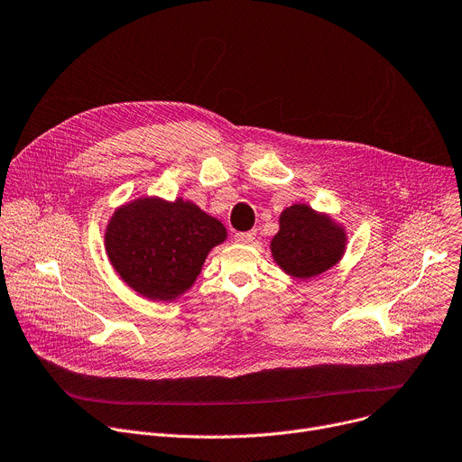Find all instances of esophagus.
Returning <instances> with one entry per match:
<instances>
[{
    "mask_svg": "<svg viewBox=\"0 0 462 462\" xmlns=\"http://www.w3.org/2000/svg\"><path fill=\"white\" fill-rule=\"evenodd\" d=\"M234 239L241 245H246V243H253L256 239V230H250V232H237L234 236Z\"/></svg>",
    "mask_w": 462,
    "mask_h": 462,
    "instance_id": "esophagus-1",
    "label": "esophagus"
}]
</instances>
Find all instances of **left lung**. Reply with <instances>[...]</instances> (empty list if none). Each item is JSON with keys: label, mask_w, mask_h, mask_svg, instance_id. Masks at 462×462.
Masks as SVG:
<instances>
[{"label": "left lung", "mask_w": 462, "mask_h": 462, "mask_svg": "<svg viewBox=\"0 0 462 462\" xmlns=\"http://www.w3.org/2000/svg\"><path fill=\"white\" fill-rule=\"evenodd\" d=\"M345 228L308 204H292L280 216L271 241L274 262L292 278L308 280L331 269L345 254Z\"/></svg>", "instance_id": "8db88e82"}]
</instances>
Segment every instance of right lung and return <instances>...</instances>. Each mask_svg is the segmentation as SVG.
I'll list each match as a JSON object with an SVG mask.
<instances>
[{"label":"right lung","mask_w":462,"mask_h":462,"mask_svg":"<svg viewBox=\"0 0 462 462\" xmlns=\"http://www.w3.org/2000/svg\"><path fill=\"white\" fill-rule=\"evenodd\" d=\"M226 228L189 200L145 197L117 208L105 232L106 254L136 292L151 300H175L186 292L209 250Z\"/></svg>","instance_id":"obj_1"}]
</instances>
